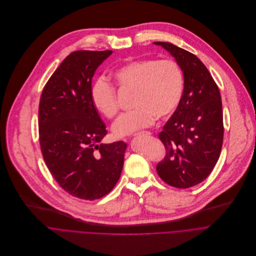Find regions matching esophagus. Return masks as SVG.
Here are the masks:
<instances>
[{
	"instance_id": "34e87169",
	"label": "esophagus",
	"mask_w": 256,
	"mask_h": 256,
	"mask_svg": "<svg viewBox=\"0 0 256 256\" xmlns=\"http://www.w3.org/2000/svg\"><path fill=\"white\" fill-rule=\"evenodd\" d=\"M151 133L148 132V131H143V132H140V133H137L135 136H150Z\"/></svg>"
}]
</instances>
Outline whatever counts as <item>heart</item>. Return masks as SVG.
I'll return each instance as SVG.
<instances>
[{"instance_id": "1", "label": "heart", "mask_w": 256, "mask_h": 256, "mask_svg": "<svg viewBox=\"0 0 256 256\" xmlns=\"http://www.w3.org/2000/svg\"><path fill=\"white\" fill-rule=\"evenodd\" d=\"M114 78L121 90L134 92L132 107L135 108L114 123L112 130L117 137L150 126L156 117H170L182 96L184 74L172 60H132L119 66ZM90 100L94 109L108 119L114 118L119 111L115 88L103 78L92 84Z\"/></svg>"}]
</instances>
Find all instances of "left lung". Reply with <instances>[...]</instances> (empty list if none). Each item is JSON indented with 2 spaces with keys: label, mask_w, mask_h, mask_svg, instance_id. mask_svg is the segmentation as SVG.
<instances>
[{
  "label": "left lung",
  "mask_w": 256,
  "mask_h": 256,
  "mask_svg": "<svg viewBox=\"0 0 256 256\" xmlns=\"http://www.w3.org/2000/svg\"><path fill=\"white\" fill-rule=\"evenodd\" d=\"M176 58L184 74L180 104L158 134L166 154L156 166L168 184L188 188L206 180L215 168L223 144L220 90L194 54L168 42H154Z\"/></svg>",
  "instance_id": "8db88e82"
}]
</instances>
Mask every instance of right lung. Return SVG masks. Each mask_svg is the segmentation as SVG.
<instances>
[{
  "instance_id": "right-lung-1",
  "label": "right lung",
  "mask_w": 256,
  "mask_h": 256,
  "mask_svg": "<svg viewBox=\"0 0 256 256\" xmlns=\"http://www.w3.org/2000/svg\"><path fill=\"white\" fill-rule=\"evenodd\" d=\"M113 51H74L46 82L39 103V142L44 162L70 194L94 200L120 178L127 144L102 143L104 122L90 100L92 80Z\"/></svg>"
}]
</instances>
